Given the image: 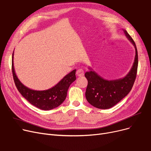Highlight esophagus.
<instances>
[{
	"instance_id": "1",
	"label": "esophagus",
	"mask_w": 151,
	"mask_h": 151,
	"mask_svg": "<svg viewBox=\"0 0 151 151\" xmlns=\"http://www.w3.org/2000/svg\"><path fill=\"white\" fill-rule=\"evenodd\" d=\"M76 74L77 76L78 77H81V76H83L84 75V71L83 69H78L76 72Z\"/></svg>"
}]
</instances>
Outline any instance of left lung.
<instances>
[{"label":"left lung","instance_id":"left-lung-1","mask_svg":"<svg viewBox=\"0 0 151 151\" xmlns=\"http://www.w3.org/2000/svg\"><path fill=\"white\" fill-rule=\"evenodd\" d=\"M127 39L131 42L135 48L134 61L130 72L124 77L114 81H107L99 76L90 68L86 72L85 77L88 85L85 92L87 101L98 109H107L117 104L125 98L133 87L137 74L138 56L136 44L130 35L124 29Z\"/></svg>","mask_w":151,"mask_h":151}]
</instances>
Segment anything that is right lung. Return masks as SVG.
Listing matches in <instances>:
<instances>
[{
  "instance_id": "right-lung-1",
  "label": "right lung",
  "mask_w": 151,
  "mask_h": 151,
  "mask_svg": "<svg viewBox=\"0 0 151 151\" xmlns=\"http://www.w3.org/2000/svg\"><path fill=\"white\" fill-rule=\"evenodd\" d=\"M12 64L13 80L19 92L31 104L42 110H51L61 105L66 98L70 85L76 79V69H74L52 88L42 91L34 90L26 87L17 77L14 69L13 53Z\"/></svg>"
}]
</instances>
